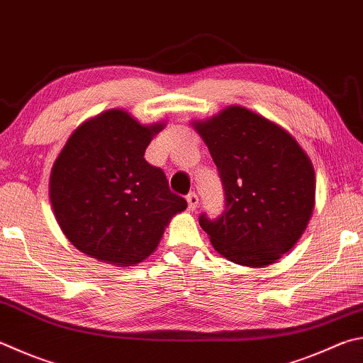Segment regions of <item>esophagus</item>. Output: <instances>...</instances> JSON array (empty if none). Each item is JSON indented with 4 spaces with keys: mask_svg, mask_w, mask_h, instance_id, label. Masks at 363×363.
<instances>
[{
    "mask_svg": "<svg viewBox=\"0 0 363 363\" xmlns=\"http://www.w3.org/2000/svg\"><path fill=\"white\" fill-rule=\"evenodd\" d=\"M187 204H189V209L190 211H195V208L199 206V195H196L195 192H190L187 196Z\"/></svg>",
    "mask_w": 363,
    "mask_h": 363,
    "instance_id": "1",
    "label": "esophagus"
}]
</instances>
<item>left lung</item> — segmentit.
Wrapping results in <instances>:
<instances>
[{"label":"left lung","instance_id":"left-lung-1","mask_svg":"<svg viewBox=\"0 0 363 363\" xmlns=\"http://www.w3.org/2000/svg\"><path fill=\"white\" fill-rule=\"evenodd\" d=\"M194 125L225 194L220 216L199 217L214 249L246 267L281 259L305 232L314 208L309 157L286 130L242 106Z\"/></svg>","mask_w":363,"mask_h":363}]
</instances>
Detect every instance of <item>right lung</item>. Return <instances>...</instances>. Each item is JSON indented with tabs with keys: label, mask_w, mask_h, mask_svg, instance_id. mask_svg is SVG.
I'll return each mask as SVG.
<instances>
[{
	"label": "right lung",
	"mask_w": 363,
	"mask_h": 363,
	"mask_svg": "<svg viewBox=\"0 0 363 363\" xmlns=\"http://www.w3.org/2000/svg\"><path fill=\"white\" fill-rule=\"evenodd\" d=\"M163 123L122 109L82 123L50 174V203L67 238L94 259L131 267L154 252L171 217L187 208L144 152Z\"/></svg>",
	"instance_id": "obj_1"
}]
</instances>
